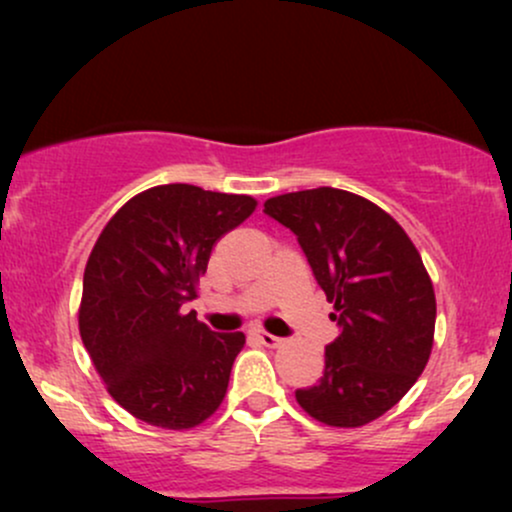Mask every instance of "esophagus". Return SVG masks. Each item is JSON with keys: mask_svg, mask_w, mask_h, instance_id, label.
<instances>
[{"mask_svg": "<svg viewBox=\"0 0 512 512\" xmlns=\"http://www.w3.org/2000/svg\"><path fill=\"white\" fill-rule=\"evenodd\" d=\"M255 337L260 339V344L269 346V349H276V346L284 344V339H279V337H276V334H269V332H264V330H257Z\"/></svg>", "mask_w": 512, "mask_h": 512, "instance_id": "esophagus-1", "label": "esophagus"}]
</instances>
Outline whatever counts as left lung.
<instances>
[{
	"instance_id": "8db88e82",
	"label": "left lung",
	"mask_w": 512,
	"mask_h": 512,
	"mask_svg": "<svg viewBox=\"0 0 512 512\" xmlns=\"http://www.w3.org/2000/svg\"><path fill=\"white\" fill-rule=\"evenodd\" d=\"M264 211L296 233L339 327L305 414L334 428L380 419L424 373L436 332V293L404 228L370 199L337 187L279 195Z\"/></svg>"
}]
</instances>
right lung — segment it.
<instances>
[{
    "label": "right lung",
    "mask_w": 512,
    "mask_h": 512,
    "mask_svg": "<svg viewBox=\"0 0 512 512\" xmlns=\"http://www.w3.org/2000/svg\"><path fill=\"white\" fill-rule=\"evenodd\" d=\"M250 195L158 185L115 211L84 269L79 332L110 397L146 424L187 431L221 407L243 332L182 313L211 250L255 211Z\"/></svg>",
    "instance_id": "obj_1"
}]
</instances>
